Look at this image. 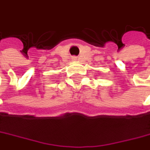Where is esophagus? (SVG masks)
<instances>
[{
	"label": "esophagus",
	"mask_w": 150,
	"mask_h": 150,
	"mask_svg": "<svg viewBox=\"0 0 150 150\" xmlns=\"http://www.w3.org/2000/svg\"><path fill=\"white\" fill-rule=\"evenodd\" d=\"M73 59H74V61H76L77 60V57H73Z\"/></svg>",
	"instance_id": "1"
}]
</instances>
